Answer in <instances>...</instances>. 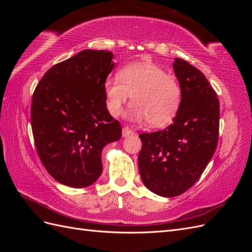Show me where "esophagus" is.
<instances>
[{
  "label": "esophagus",
  "instance_id": "1",
  "mask_svg": "<svg viewBox=\"0 0 252 252\" xmlns=\"http://www.w3.org/2000/svg\"><path fill=\"white\" fill-rule=\"evenodd\" d=\"M122 134H123L124 138H127V136H131V135H133V134H134V132H133V130H131L130 128L124 127V128H123V130H122Z\"/></svg>",
  "mask_w": 252,
  "mask_h": 252
}]
</instances>
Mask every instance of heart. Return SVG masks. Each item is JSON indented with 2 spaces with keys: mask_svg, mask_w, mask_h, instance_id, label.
<instances>
[{
  "mask_svg": "<svg viewBox=\"0 0 252 252\" xmlns=\"http://www.w3.org/2000/svg\"><path fill=\"white\" fill-rule=\"evenodd\" d=\"M109 113L119 117L129 98L133 104L128 118L147 120L152 127L170 124L180 109L182 89L178 79L154 63H131L121 68L118 77L104 84Z\"/></svg>",
  "mask_w": 252,
  "mask_h": 252,
  "instance_id": "obj_1",
  "label": "heart"
}]
</instances>
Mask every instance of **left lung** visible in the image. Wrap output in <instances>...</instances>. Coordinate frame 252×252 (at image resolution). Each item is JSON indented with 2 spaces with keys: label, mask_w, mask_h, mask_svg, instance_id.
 Masks as SVG:
<instances>
[{
  "label": "left lung",
  "mask_w": 252,
  "mask_h": 252,
  "mask_svg": "<svg viewBox=\"0 0 252 252\" xmlns=\"http://www.w3.org/2000/svg\"><path fill=\"white\" fill-rule=\"evenodd\" d=\"M172 66L182 89L173 123L139 135L142 181L165 197L184 193L200 179L217 149L220 127V102L205 75L179 58Z\"/></svg>",
  "instance_id": "8db88e82"
}]
</instances>
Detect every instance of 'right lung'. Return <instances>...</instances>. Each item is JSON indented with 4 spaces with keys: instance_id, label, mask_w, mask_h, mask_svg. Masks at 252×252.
Listing matches in <instances>:
<instances>
[{
    "instance_id": "add662e5",
    "label": "right lung",
    "mask_w": 252,
    "mask_h": 252,
    "mask_svg": "<svg viewBox=\"0 0 252 252\" xmlns=\"http://www.w3.org/2000/svg\"><path fill=\"white\" fill-rule=\"evenodd\" d=\"M110 51L85 49L52 66L37 84L32 128L37 155L51 177L87 187L103 170L102 150L122 136L106 107L104 84L114 63Z\"/></svg>"
}]
</instances>
